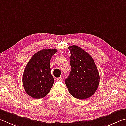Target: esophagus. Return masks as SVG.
Masks as SVG:
<instances>
[{"mask_svg":"<svg viewBox=\"0 0 126 126\" xmlns=\"http://www.w3.org/2000/svg\"><path fill=\"white\" fill-rule=\"evenodd\" d=\"M63 80V79L61 77H59V78H58L57 79V81H62Z\"/></svg>","mask_w":126,"mask_h":126,"instance_id":"obj_1","label":"esophagus"}]
</instances>
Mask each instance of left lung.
Listing matches in <instances>:
<instances>
[{"mask_svg":"<svg viewBox=\"0 0 126 126\" xmlns=\"http://www.w3.org/2000/svg\"><path fill=\"white\" fill-rule=\"evenodd\" d=\"M71 56V70L65 80L69 93L78 99L84 100L91 96L96 91L100 75L91 56L77 46L68 47Z\"/></svg>","mask_w":126,"mask_h":126,"instance_id":"1","label":"left lung"}]
</instances>
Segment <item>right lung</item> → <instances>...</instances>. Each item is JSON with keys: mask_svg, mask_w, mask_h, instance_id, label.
<instances>
[{"mask_svg": "<svg viewBox=\"0 0 126 126\" xmlns=\"http://www.w3.org/2000/svg\"><path fill=\"white\" fill-rule=\"evenodd\" d=\"M57 51L56 49L41 50L27 63L22 76V84L30 96L39 99L49 93L54 83L50 61Z\"/></svg>", "mask_w": 126, "mask_h": 126, "instance_id": "add662e5", "label": "right lung"}]
</instances>
